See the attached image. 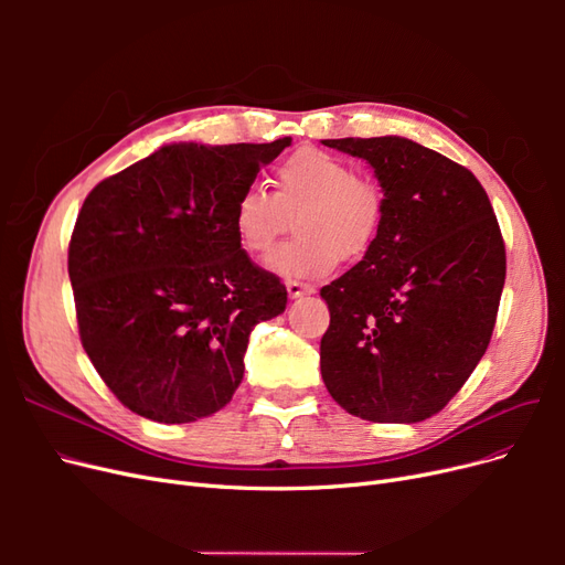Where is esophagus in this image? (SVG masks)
Returning <instances> with one entry per match:
<instances>
[{
  "label": "esophagus",
  "instance_id": "obj_1",
  "mask_svg": "<svg viewBox=\"0 0 565 565\" xmlns=\"http://www.w3.org/2000/svg\"><path fill=\"white\" fill-rule=\"evenodd\" d=\"M313 287L311 285H303V282H297V280H287V295L289 299H299L303 295H311Z\"/></svg>",
  "mask_w": 565,
  "mask_h": 565
}]
</instances>
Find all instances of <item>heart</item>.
I'll use <instances>...</instances> for the list:
<instances>
[{
	"instance_id": "obj_1",
	"label": "heart",
	"mask_w": 565,
	"mask_h": 565,
	"mask_svg": "<svg viewBox=\"0 0 565 565\" xmlns=\"http://www.w3.org/2000/svg\"><path fill=\"white\" fill-rule=\"evenodd\" d=\"M297 216V237L270 254L282 278H322L339 256H361L377 241L384 195L353 167L320 148H301L276 169V193L245 185L233 202V231L245 252L264 256Z\"/></svg>"
}]
</instances>
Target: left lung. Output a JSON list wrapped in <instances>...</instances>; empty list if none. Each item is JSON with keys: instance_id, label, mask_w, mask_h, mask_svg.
Listing matches in <instances>:
<instances>
[{"instance_id": "left-lung-1", "label": "left lung", "mask_w": 565, "mask_h": 565, "mask_svg": "<svg viewBox=\"0 0 565 565\" xmlns=\"http://www.w3.org/2000/svg\"><path fill=\"white\" fill-rule=\"evenodd\" d=\"M322 143L365 160L384 193L377 241L320 289L322 382L355 417L422 422L490 344L507 276L498 218L469 169L431 148L403 136Z\"/></svg>"}]
</instances>
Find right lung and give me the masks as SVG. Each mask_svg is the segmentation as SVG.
I'll list each match as a JSON object with an SVG mask.
<instances>
[{
	"label": "right lung",
	"mask_w": 565,
	"mask_h": 565,
	"mask_svg": "<svg viewBox=\"0 0 565 565\" xmlns=\"http://www.w3.org/2000/svg\"><path fill=\"white\" fill-rule=\"evenodd\" d=\"M289 143H169L84 200L67 252L82 347L131 413H218L254 324L285 311V285L237 243L233 202Z\"/></svg>",
	"instance_id": "right-lung-1"
}]
</instances>
